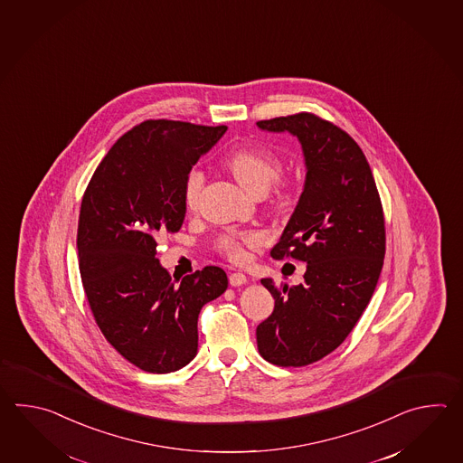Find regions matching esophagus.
I'll return each instance as SVG.
<instances>
[{"label": "esophagus", "instance_id": "obj_1", "mask_svg": "<svg viewBox=\"0 0 463 463\" xmlns=\"http://www.w3.org/2000/svg\"><path fill=\"white\" fill-rule=\"evenodd\" d=\"M228 279H230V285L232 286H243L246 285V276L243 273H240V271H236V273H232V275L228 276Z\"/></svg>", "mask_w": 463, "mask_h": 463}]
</instances>
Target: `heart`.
<instances>
[{
    "label": "heart",
    "mask_w": 463,
    "mask_h": 463,
    "mask_svg": "<svg viewBox=\"0 0 463 463\" xmlns=\"http://www.w3.org/2000/svg\"><path fill=\"white\" fill-rule=\"evenodd\" d=\"M225 164L230 172L235 175L241 187H245L253 195H265L269 187L275 184L281 175V160L273 156L271 152L258 147H240L228 154ZM203 172L198 168H192L184 182V200L188 208L197 205L200 192L203 187ZM256 236H250V241H256ZM220 248L227 253L232 260H243L245 251L241 243L228 236L220 240Z\"/></svg>",
    "instance_id": "obj_1"
}]
</instances>
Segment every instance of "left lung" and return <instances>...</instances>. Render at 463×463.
<instances>
[{"label":"left lung","mask_w":463,"mask_h":463,"mask_svg":"<svg viewBox=\"0 0 463 463\" xmlns=\"http://www.w3.org/2000/svg\"><path fill=\"white\" fill-rule=\"evenodd\" d=\"M295 136L305 156L301 197L271 256L305 261V283L261 285L275 298L256 327L258 351L283 367L313 364L343 345L374 295L385 255L384 213L361 147L345 130L295 114L256 122Z\"/></svg>","instance_id":"obj_1"}]
</instances>
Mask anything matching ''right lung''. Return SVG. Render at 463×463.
Here are the masks:
<instances>
[{"label": "right lung", "instance_id": "add662e5", "mask_svg": "<svg viewBox=\"0 0 463 463\" xmlns=\"http://www.w3.org/2000/svg\"><path fill=\"white\" fill-rule=\"evenodd\" d=\"M227 132L180 120H146L96 168L80 203L79 271L109 343L138 369L167 374L198 351V315L227 291L218 266L174 279L157 238L182 227L188 172Z\"/></svg>", "mask_w": 463, "mask_h": 463}]
</instances>
